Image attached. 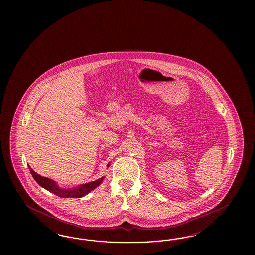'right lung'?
Segmentation results:
<instances>
[{"instance_id":"right-lung-1","label":"right lung","mask_w":255,"mask_h":255,"mask_svg":"<svg viewBox=\"0 0 255 255\" xmlns=\"http://www.w3.org/2000/svg\"><path fill=\"white\" fill-rule=\"evenodd\" d=\"M108 166H109V163H108ZM29 168H30L31 175H32V178L35 179V181L38 183L39 185L45 188L48 192L54 193L57 196L64 197V198H68V197L80 198L86 194H88L90 192H92L96 187L100 185L101 183L103 182V179L105 178V177H102L99 179H96L95 181L82 184V185L76 187L74 189H67L66 190V189L60 188L59 186L56 184L54 180H52L50 178L41 177L37 173H35L33 170L31 169V167H29Z\"/></svg>"}]
</instances>
